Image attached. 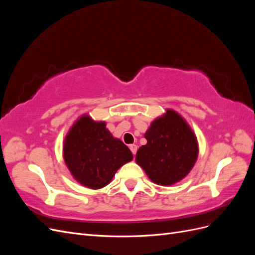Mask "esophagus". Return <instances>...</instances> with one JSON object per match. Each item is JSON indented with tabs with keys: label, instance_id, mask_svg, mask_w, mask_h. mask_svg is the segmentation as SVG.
Wrapping results in <instances>:
<instances>
[{
	"label": "esophagus",
	"instance_id": "1",
	"mask_svg": "<svg viewBox=\"0 0 255 255\" xmlns=\"http://www.w3.org/2000/svg\"><path fill=\"white\" fill-rule=\"evenodd\" d=\"M137 148H138V146H137L136 144H130V145H129V150L132 151L134 156H135V154H136V152H137Z\"/></svg>",
	"mask_w": 255,
	"mask_h": 255
}]
</instances>
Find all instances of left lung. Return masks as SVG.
<instances>
[{"label":"left lung","instance_id":"left-lung-1","mask_svg":"<svg viewBox=\"0 0 255 255\" xmlns=\"http://www.w3.org/2000/svg\"><path fill=\"white\" fill-rule=\"evenodd\" d=\"M146 144L136 153V163L157 185L170 186L195 166L199 144L188 123L173 110L154 120L144 133Z\"/></svg>","mask_w":255,"mask_h":255}]
</instances>
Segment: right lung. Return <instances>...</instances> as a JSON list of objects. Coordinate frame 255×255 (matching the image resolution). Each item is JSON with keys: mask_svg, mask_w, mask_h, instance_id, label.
<instances>
[{"mask_svg": "<svg viewBox=\"0 0 255 255\" xmlns=\"http://www.w3.org/2000/svg\"><path fill=\"white\" fill-rule=\"evenodd\" d=\"M64 160L75 181L91 189L109 185L119 168L133 159V154L106 128L104 121L83 115L65 137Z\"/></svg>", "mask_w": 255, "mask_h": 255, "instance_id": "1", "label": "right lung"}]
</instances>
